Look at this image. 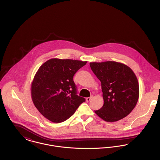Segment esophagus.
I'll use <instances>...</instances> for the list:
<instances>
[{
	"label": "esophagus",
	"instance_id": "34e87169",
	"mask_svg": "<svg viewBox=\"0 0 160 160\" xmlns=\"http://www.w3.org/2000/svg\"><path fill=\"white\" fill-rule=\"evenodd\" d=\"M92 97H88V98H86V101L87 102H89L91 100Z\"/></svg>",
	"mask_w": 160,
	"mask_h": 160
}]
</instances>
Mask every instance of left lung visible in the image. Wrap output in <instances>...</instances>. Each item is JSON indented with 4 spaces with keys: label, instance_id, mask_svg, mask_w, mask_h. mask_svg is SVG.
Listing matches in <instances>:
<instances>
[{
    "label": "left lung",
    "instance_id": "left-lung-1",
    "mask_svg": "<svg viewBox=\"0 0 160 160\" xmlns=\"http://www.w3.org/2000/svg\"><path fill=\"white\" fill-rule=\"evenodd\" d=\"M92 71L100 81L103 105L95 113L107 122L119 121L135 108L139 97L137 77L126 65L113 61L91 62Z\"/></svg>",
    "mask_w": 160,
    "mask_h": 160
}]
</instances>
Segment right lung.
Returning a JSON list of instances; mask_svg holds the SVG:
<instances>
[{"label": "right lung", "instance_id": "add662e5", "mask_svg": "<svg viewBox=\"0 0 160 160\" xmlns=\"http://www.w3.org/2000/svg\"><path fill=\"white\" fill-rule=\"evenodd\" d=\"M87 61L52 58L36 72L31 87L32 102L46 118L62 122L70 118L85 98L76 95L72 80Z\"/></svg>", "mask_w": 160, "mask_h": 160}]
</instances>
